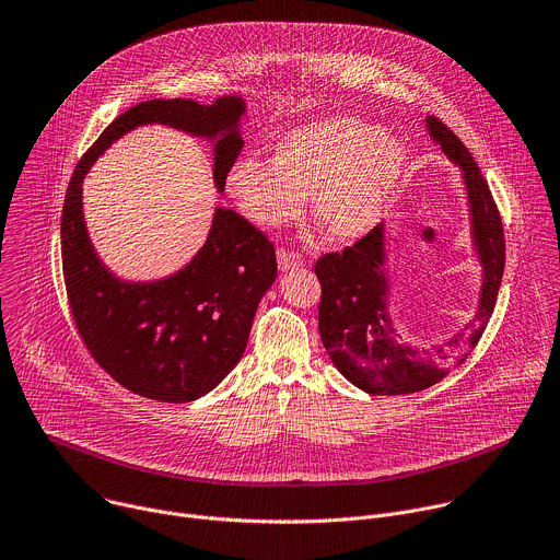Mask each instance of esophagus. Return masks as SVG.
Segmentation results:
<instances>
[{"label":"esophagus","instance_id":"obj_1","mask_svg":"<svg viewBox=\"0 0 560 560\" xmlns=\"http://www.w3.org/2000/svg\"><path fill=\"white\" fill-rule=\"evenodd\" d=\"M278 267L280 271H293V269H302L304 267V258L295 252L289 249H280L278 252Z\"/></svg>","mask_w":560,"mask_h":560}]
</instances>
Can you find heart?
I'll list each match as a JSON object with an SVG mask.
<instances>
[{"instance_id": "obj_1", "label": "heart", "mask_w": 560, "mask_h": 560, "mask_svg": "<svg viewBox=\"0 0 560 560\" xmlns=\"http://www.w3.org/2000/svg\"><path fill=\"white\" fill-rule=\"evenodd\" d=\"M406 170L404 145L358 117H326L280 137L269 161L238 159L228 176L243 213L276 230L302 215L313 194V220L324 238L355 243L386 213Z\"/></svg>"}]
</instances>
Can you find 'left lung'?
<instances>
[{"label":"left lung","mask_w":560,"mask_h":560,"mask_svg":"<svg viewBox=\"0 0 560 560\" xmlns=\"http://www.w3.org/2000/svg\"><path fill=\"white\" fill-rule=\"evenodd\" d=\"M434 145L462 170L470 211V243L481 265V289L466 332H457L448 347L432 355L404 342L390 311L393 282L388 276L386 222L347 247L315 262L322 284L319 335L332 366L351 384L371 395H408L434 386L462 364L481 340L497 304L505 241L501 215L490 187L468 148L436 117H425Z\"/></svg>","instance_id":"1"}]
</instances>
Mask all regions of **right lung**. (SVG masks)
<instances>
[{
  "instance_id": "add662e5",
  "label": "right lung",
  "mask_w": 560,
  "mask_h": 560,
  "mask_svg": "<svg viewBox=\"0 0 560 560\" xmlns=\"http://www.w3.org/2000/svg\"><path fill=\"white\" fill-rule=\"evenodd\" d=\"M247 103L238 94L211 105L191 98L143 101L112 121L79 161L61 213L68 302L88 351L124 388L185 404L213 390L241 362L254 315L278 276L273 245L234 209L215 207L205 245L178 271L124 280L96 254L83 218V178L128 132L167 126L213 148V185L225 180L245 141Z\"/></svg>"
}]
</instances>
